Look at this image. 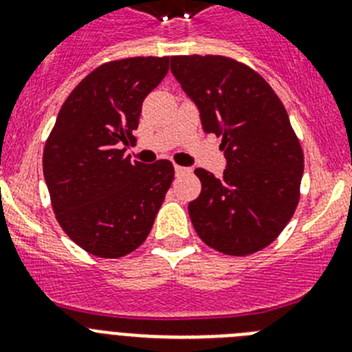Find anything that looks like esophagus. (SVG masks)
I'll return each instance as SVG.
<instances>
[{
    "mask_svg": "<svg viewBox=\"0 0 352 352\" xmlns=\"http://www.w3.org/2000/svg\"><path fill=\"white\" fill-rule=\"evenodd\" d=\"M174 173H176V176H183V174L190 173V169H186V167L182 166H174Z\"/></svg>",
    "mask_w": 352,
    "mask_h": 352,
    "instance_id": "34e87169",
    "label": "esophagus"
}]
</instances>
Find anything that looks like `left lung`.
Instances as JSON below:
<instances>
[{
    "instance_id": "8db88e82",
    "label": "left lung",
    "mask_w": 352,
    "mask_h": 352,
    "mask_svg": "<svg viewBox=\"0 0 352 352\" xmlns=\"http://www.w3.org/2000/svg\"><path fill=\"white\" fill-rule=\"evenodd\" d=\"M170 72L222 139L227 169H195L201 195L188 204L195 232L226 256L273 243L300 203L303 149L282 100L256 70L226 56H173Z\"/></svg>"
}]
</instances>
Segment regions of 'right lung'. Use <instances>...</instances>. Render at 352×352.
Returning <instances> with one entry per match:
<instances>
[{
	"label": "right lung",
	"instance_id": "add662e5",
	"mask_svg": "<svg viewBox=\"0 0 352 352\" xmlns=\"http://www.w3.org/2000/svg\"><path fill=\"white\" fill-rule=\"evenodd\" d=\"M169 70V56L107 61L61 105L43 148V178L56 220L91 256L123 257L144 243L174 179L169 160L130 162L146 96Z\"/></svg>",
	"mask_w": 352,
	"mask_h": 352
}]
</instances>
